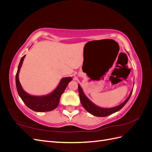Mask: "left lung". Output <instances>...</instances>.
I'll use <instances>...</instances> for the list:
<instances>
[{
  "label": "left lung",
  "mask_w": 152,
  "mask_h": 152,
  "mask_svg": "<svg viewBox=\"0 0 152 152\" xmlns=\"http://www.w3.org/2000/svg\"><path fill=\"white\" fill-rule=\"evenodd\" d=\"M133 84H134V82ZM78 86H79V94L80 100L82 105L83 106V107L89 113L96 117L108 116L110 115L119 111V110L122 109L124 107V105L127 103V102L129 101V99L131 96L132 94V90H133L132 89L131 91L129 97L124 101L122 103L112 108H102V107H99L98 105L95 104L93 102H92L87 97L86 95L84 93L83 89H82L81 86H80V84H78Z\"/></svg>",
  "instance_id": "obj_1"
}]
</instances>
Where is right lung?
<instances>
[{"mask_svg":"<svg viewBox=\"0 0 152 152\" xmlns=\"http://www.w3.org/2000/svg\"><path fill=\"white\" fill-rule=\"evenodd\" d=\"M26 54L21 59L16 75V86L18 93L24 103L31 110L37 112H49L56 108L59 103L61 96L69 82L72 80L70 77H63L56 89L51 93L43 96L31 95L23 89L19 80V73Z\"/></svg>","mask_w":152,"mask_h":152,"instance_id":"add662e5","label":"right lung"}]
</instances>
